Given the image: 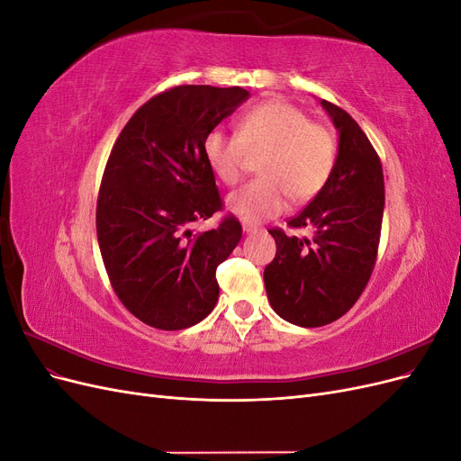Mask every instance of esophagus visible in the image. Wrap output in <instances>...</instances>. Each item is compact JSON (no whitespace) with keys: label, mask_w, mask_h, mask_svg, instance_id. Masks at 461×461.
Wrapping results in <instances>:
<instances>
[{"label":"esophagus","mask_w":461,"mask_h":461,"mask_svg":"<svg viewBox=\"0 0 461 461\" xmlns=\"http://www.w3.org/2000/svg\"><path fill=\"white\" fill-rule=\"evenodd\" d=\"M258 225H252V222H242V230L246 232V234H252V232H258Z\"/></svg>","instance_id":"obj_1"}]
</instances>
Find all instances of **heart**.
Instances as JSON below:
<instances>
[{
    "instance_id": "b5f03b06",
    "label": "heart",
    "mask_w": 461,
    "mask_h": 461,
    "mask_svg": "<svg viewBox=\"0 0 461 461\" xmlns=\"http://www.w3.org/2000/svg\"><path fill=\"white\" fill-rule=\"evenodd\" d=\"M261 176L227 198L229 212L246 222L275 217L288 205L305 203L323 190L337 163L330 129L285 100L263 102L240 117L239 132L221 127L203 138V158L222 185H239L248 151H263Z\"/></svg>"
}]
</instances>
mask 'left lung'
Instances as JSON below:
<instances>
[{
  "label": "left lung",
  "instance_id": "left-lung-1",
  "mask_svg": "<svg viewBox=\"0 0 461 461\" xmlns=\"http://www.w3.org/2000/svg\"><path fill=\"white\" fill-rule=\"evenodd\" d=\"M339 131V156L327 185L288 221L313 234L286 236L271 229L275 259L263 281L276 315L298 327H323L342 317L367 286L379 249L383 165L359 124L344 109L321 100Z\"/></svg>",
  "mask_w": 461,
  "mask_h": 461
}]
</instances>
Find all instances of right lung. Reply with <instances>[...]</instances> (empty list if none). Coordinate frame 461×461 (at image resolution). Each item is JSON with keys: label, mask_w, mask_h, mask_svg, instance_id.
I'll return each mask as SVG.
<instances>
[{"label": "right lung", "mask_w": 461, "mask_h": 461, "mask_svg": "<svg viewBox=\"0 0 461 461\" xmlns=\"http://www.w3.org/2000/svg\"><path fill=\"white\" fill-rule=\"evenodd\" d=\"M248 97L240 86L165 90L136 111L109 153L97 242L115 294L149 327L186 329L215 308V271L242 227L229 215L212 230H192L222 209L203 138Z\"/></svg>", "instance_id": "add662e5"}]
</instances>
